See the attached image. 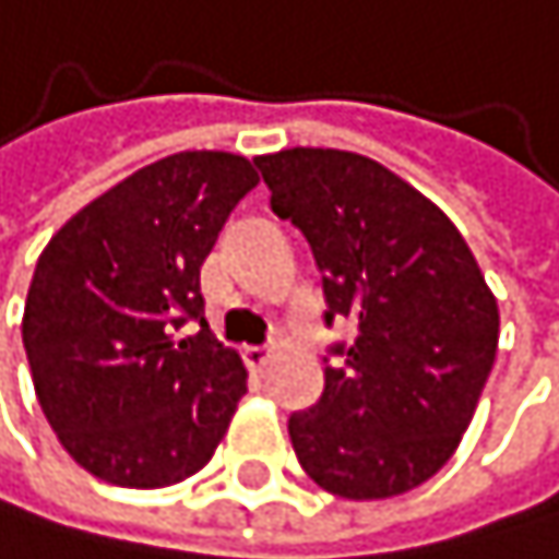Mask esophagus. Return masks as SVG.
Listing matches in <instances>:
<instances>
[{
	"label": "esophagus",
	"mask_w": 559,
	"mask_h": 559,
	"mask_svg": "<svg viewBox=\"0 0 559 559\" xmlns=\"http://www.w3.org/2000/svg\"><path fill=\"white\" fill-rule=\"evenodd\" d=\"M274 356V346H247L243 349V362L251 366V370H264Z\"/></svg>",
	"instance_id": "34e87169"
}]
</instances>
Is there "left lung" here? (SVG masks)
Wrapping results in <instances>:
<instances>
[{
  "mask_svg": "<svg viewBox=\"0 0 559 559\" xmlns=\"http://www.w3.org/2000/svg\"><path fill=\"white\" fill-rule=\"evenodd\" d=\"M271 210L322 271L332 346L316 407L288 420L305 475L343 499L424 486L462 444L499 346V301L459 227L373 158L285 148L254 158Z\"/></svg>",
  "mask_w": 559,
  "mask_h": 559,
  "instance_id": "1",
  "label": "left lung"
}]
</instances>
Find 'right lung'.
I'll list each match as a JSON object with an SVG mask.
<instances>
[{
	"mask_svg": "<svg viewBox=\"0 0 559 559\" xmlns=\"http://www.w3.org/2000/svg\"><path fill=\"white\" fill-rule=\"evenodd\" d=\"M258 186L234 152H176L73 213L36 261L23 346L67 454L121 489L197 475L247 393L203 319L200 267ZM197 318L201 332L182 336Z\"/></svg>",
	"mask_w": 559,
	"mask_h": 559,
	"instance_id": "right-lung-1",
	"label": "right lung"
}]
</instances>
